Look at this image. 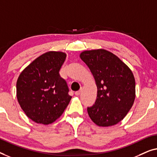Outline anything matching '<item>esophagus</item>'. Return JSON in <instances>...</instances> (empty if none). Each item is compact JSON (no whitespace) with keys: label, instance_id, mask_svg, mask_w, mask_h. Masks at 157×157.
Here are the masks:
<instances>
[{"label":"esophagus","instance_id":"1","mask_svg":"<svg viewBox=\"0 0 157 157\" xmlns=\"http://www.w3.org/2000/svg\"><path fill=\"white\" fill-rule=\"evenodd\" d=\"M80 93H81V90H79V91H77V92H75V95L76 96H78V95H79V94H80Z\"/></svg>","mask_w":157,"mask_h":157}]
</instances>
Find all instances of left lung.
<instances>
[{
  "label": "left lung",
  "mask_w": 157,
  "mask_h": 157,
  "mask_svg": "<svg viewBox=\"0 0 157 157\" xmlns=\"http://www.w3.org/2000/svg\"><path fill=\"white\" fill-rule=\"evenodd\" d=\"M91 71L98 87L94 105L87 107L92 122L99 127L115 125L125 117L135 100V79L130 68L105 49L79 54Z\"/></svg>",
  "instance_id": "left-lung-1"
}]
</instances>
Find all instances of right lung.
<instances>
[{"mask_svg":"<svg viewBox=\"0 0 157 157\" xmlns=\"http://www.w3.org/2000/svg\"><path fill=\"white\" fill-rule=\"evenodd\" d=\"M67 55L49 51L34 59L17 78L16 95L26 116L37 124L47 125L58 119L72 97L59 71Z\"/></svg>","mask_w":157,"mask_h":157,"instance_id":"right-lung-1","label":"right lung"}]
</instances>
